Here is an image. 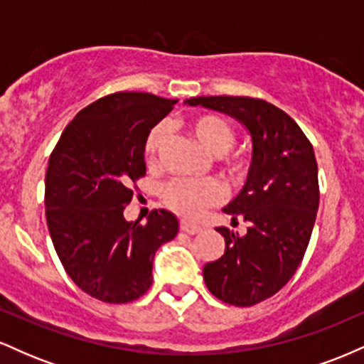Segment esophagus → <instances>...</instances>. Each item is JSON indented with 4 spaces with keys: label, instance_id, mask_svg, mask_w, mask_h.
Masks as SVG:
<instances>
[{
    "label": "esophagus",
    "instance_id": "esophagus-1",
    "mask_svg": "<svg viewBox=\"0 0 364 364\" xmlns=\"http://www.w3.org/2000/svg\"><path fill=\"white\" fill-rule=\"evenodd\" d=\"M179 228H181V231L188 232V235H196V232L202 231V228H200L198 224L186 223V220H181V225H179Z\"/></svg>",
    "mask_w": 364,
    "mask_h": 364
}]
</instances>
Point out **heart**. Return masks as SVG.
Listing matches in <instances>:
<instances>
[{
    "label": "heart",
    "mask_w": 364,
    "mask_h": 364,
    "mask_svg": "<svg viewBox=\"0 0 364 364\" xmlns=\"http://www.w3.org/2000/svg\"><path fill=\"white\" fill-rule=\"evenodd\" d=\"M185 127L188 133L198 141L200 147L212 156H219V161L229 174L236 176L245 169L241 154L229 150L235 144L236 133L228 121L215 114H196L186 119ZM166 139H168V128L164 124H157L150 129L144 147L145 157L149 161L157 157ZM220 198H223V190L212 179L207 181L174 179L162 190L164 205L183 217H196L205 207L219 203Z\"/></svg>",
    "instance_id": "b5f03b06"
}]
</instances>
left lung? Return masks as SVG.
<instances>
[{
	"instance_id": "1",
	"label": "left lung",
	"mask_w": 364,
	"mask_h": 364,
	"mask_svg": "<svg viewBox=\"0 0 364 364\" xmlns=\"http://www.w3.org/2000/svg\"><path fill=\"white\" fill-rule=\"evenodd\" d=\"M185 104L231 116L252 140L243 190L223 208L232 223L245 219L248 231L240 236L217 228L225 252L203 267V279L215 298L252 306L286 286L310 243L320 202L315 152L296 121L262 99L208 95Z\"/></svg>"
}]
</instances>
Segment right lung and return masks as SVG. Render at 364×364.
<instances>
[{
  "mask_svg": "<svg viewBox=\"0 0 364 364\" xmlns=\"http://www.w3.org/2000/svg\"><path fill=\"white\" fill-rule=\"evenodd\" d=\"M178 99L116 92L78 112L46 173V219L72 281L106 303H128L152 286L154 255L178 235L173 212L129 223L132 181L145 174V139Z\"/></svg>",
  "mask_w": 364,
  "mask_h": 364,
  "instance_id": "1",
  "label": "right lung"
}]
</instances>
